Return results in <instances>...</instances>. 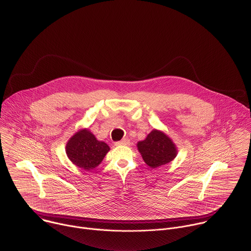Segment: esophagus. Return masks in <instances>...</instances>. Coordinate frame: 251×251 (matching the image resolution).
<instances>
[{
    "instance_id": "1",
    "label": "esophagus",
    "mask_w": 251,
    "mask_h": 251,
    "mask_svg": "<svg viewBox=\"0 0 251 251\" xmlns=\"http://www.w3.org/2000/svg\"><path fill=\"white\" fill-rule=\"evenodd\" d=\"M130 144V141L128 139H123L121 141H118V142H115V146H127Z\"/></svg>"
}]
</instances>
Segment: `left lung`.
Returning a JSON list of instances; mask_svg holds the SVG:
<instances>
[{
	"label": "left lung",
	"instance_id": "8db88e82",
	"mask_svg": "<svg viewBox=\"0 0 251 251\" xmlns=\"http://www.w3.org/2000/svg\"><path fill=\"white\" fill-rule=\"evenodd\" d=\"M137 146L144 161L151 169H156L158 166L171 162L177 153L173 141L157 130H152Z\"/></svg>",
	"mask_w": 251,
	"mask_h": 251
}]
</instances>
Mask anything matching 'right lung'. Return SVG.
Returning a JSON list of instances; mask_svg holds the SVG:
<instances>
[{"mask_svg":"<svg viewBox=\"0 0 251 251\" xmlns=\"http://www.w3.org/2000/svg\"><path fill=\"white\" fill-rule=\"evenodd\" d=\"M108 151V145L98 141L95 135L87 129L75 133L66 146V152L70 160L85 171L97 168Z\"/></svg>","mask_w":251,"mask_h":251,"instance_id":"1","label":"right lung"}]
</instances>
